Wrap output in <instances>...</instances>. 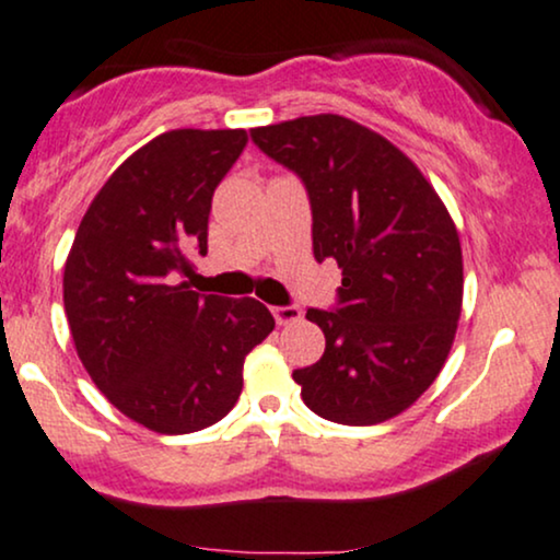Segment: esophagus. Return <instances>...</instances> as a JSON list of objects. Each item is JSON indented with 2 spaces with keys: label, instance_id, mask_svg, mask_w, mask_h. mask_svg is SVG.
Returning <instances> with one entry per match:
<instances>
[{
  "label": "esophagus",
  "instance_id": "esophagus-1",
  "mask_svg": "<svg viewBox=\"0 0 560 560\" xmlns=\"http://www.w3.org/2000/svg\"><path fill=\"white\" fill-rule=\"evenodd\" d=\"M273 318L279 326H289V323H298L302 318V310L298 305H281L271 310Z\"/></svg>",
  "mask_w": 560,
  "mask_h": 560
}]
</instances>
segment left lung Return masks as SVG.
<instances>
[{
  "instance_id": "1",
  "label": "left lung",
  "mask_w": 560,
  "mask_h": 560,
  "mask_svg": "<svg viewBox=\"0 0 560 560\" xmlns=\"http://www.w3.org/2000/svg\"><path fill=\"white\" fill-rule=\"evenodd\" d=\"M253 143L305 185L315 260L341 268L334 310H307L326 336L294 370L302 401L339 425H375L438 378L462 313V245L422 172L368 127L315 114L255 127Z\"/></svg>"
}]
</instances>
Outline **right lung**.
Returning a JSON list of instances; mask_svg holds the SVG:
<instances>
[{
	"mask_svg": "<svg viewBox=\"0 0 560 560\" xmlns=\"http://www.w3.org/2000/svg\"><path fill=\"white\" fill-rule=\"evenodd\" d=\"M245 130H172L106 179L65 262V313L83 368L119 412L182 435L229 415L242 368L273 331L253 298L192 292L208 213Z\"/></svg>",
	"mask_w": 560,
	"mask_h": 560,
	"instance_id": "add662e5",
	"label": "right lung"
}]
</instances>
